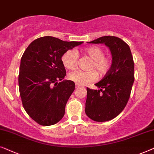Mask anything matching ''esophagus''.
I'll return each mask as SVG.
<instances>
[{"instance_id": "34e87169", "label": "esophagus", "mask_w": 154, "mask_h": 154, "mask_svg": "<svg viewBox=\"0 0 154 154\" xmlns=\"http://www.w3.org/2000/svg\"><path fill=\"white\" fill-rule=\"evenodd\" d=\"M80 87V85H79V84H76V88H79Z\"/></svg>"}]
</instances>
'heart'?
<instances>
[{
    "label": "heart",
    "instance_id": "b5f03b06",
    "mask_svg": "<svg viewBox=\"0 0 154 154\" xmlns=\"http://www.w3.org/2000/svg\"><path fill=\"white\" fill-rule=\"evenodd\" d=\"M84 53L89 56L92 60L90 63L89 68H95L100 75H105L112 66V60L109 56H105V51L101 47L92 46L84 49ZM78 54L75 49L66 51L61 57L63 66L68 69H72L77 66ZM69 79L79 85H86L94 82L98 78V74L94 70L84 71L75 70L69 73Z\"/></svg>",
    "mask_w": 154,
    "mask_h": 154
}]
</instances>
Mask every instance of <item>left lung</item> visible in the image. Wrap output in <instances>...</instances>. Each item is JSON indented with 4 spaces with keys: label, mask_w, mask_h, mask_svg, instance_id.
Here are the masks:
<instances>
[{
    "label": "left lung",
    "mask_w": 154,
    "mask_h": 154,
    "mask_svg": "<svg viewBox=\"0 0 154 154\" xmlns=\"http://www.w3.org/2000/svg\"><path fill=\"white\" fill-rule=\"evenodd\" d=\"M88 43L104 44L112 57L109 70L95 84L99 89L86 88V114L93 121L105 122L117 116L128 101L135 79L133 58L128 45L117 37L103 36Z\"/></svg>",
    "instance_id": "8db88e82"
}]
</instances>
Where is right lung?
I'll return each instance as SVG.
<instances>
[{
	"label": "right lung",
	"mask_w": 154,
	"mask_h": 154,
	"mask_svg": "<svg viewBox=\"0 0 154 154\" xmlns=\"http://www.w3.org/2000/svg\"><path fill=\"white\" fill-rule=\"evenodd\" d=\"M82 43L45 36L33 41L23 53L19 67V93L26 112L40 125H54L63 117L75 84L62 80L66 71L61 57Z\"/></svg>",
	"instance_id": "obj_1"
}]
</instances>
